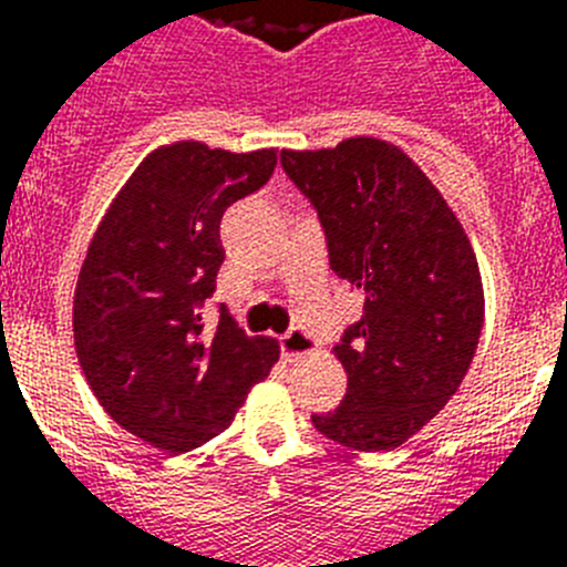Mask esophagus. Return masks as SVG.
<instances>
[{
  "mask_svg": "<svg viewBox=\"0 0 567 567\" xmlns=\"http://www.w3.org/2000/svg\"><path fill=\"white\" fill-rule=\"evenodd\" d=\"M309 352H315V340L303 329H289L280 338V354H284V360H298Z\"/></svg>",
  "mask_w": 567,
  "mask_h": 567,
  "instance_id": "34e87169",
  "label": "esophagus"
}]
</instances>
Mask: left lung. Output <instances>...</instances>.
<instances>
[{
  "mask_svg": "<svg viewBox=\"0 0 567 567\" xmlns=\"http://www.w3.org/2000/svg\"><path fill=\"white\" fill-rule=\"evenodd\" d=\"M280 164L318 213L329 267L363 295V315L334 346L346 398L312 414L315 429L358 452L398 449L449 403L477 352V255L394 144L358 135L332 150H284Z\"/></svg>",
  "mask_w": 567,
  "mask_h": 567,
  "instance_id": "obj_1",
  "label": "left lung"
}]
</instances>
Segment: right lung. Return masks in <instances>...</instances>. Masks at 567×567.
I'll return each mask as SVG.
<instances>
[{
  "label": "right lung",
  "mask_w": 567,
  "mask_h": 567,
  "mask_svg": "<svg viewBox=\"0 0 567 567\" xmlns=\"http://www.w3.org/2000/svg\"><path fill=\"white\" fill-rule=\"evenodd\" d=\"M275 164V150H153L90 240L73 298L79 363L104 412L155 449L182 454L224 432L278 360V343L249 338L227 309L213 332L202 318L224 213Z\"/></svg>",
  "instance_id": "1"
}]
</instances>
